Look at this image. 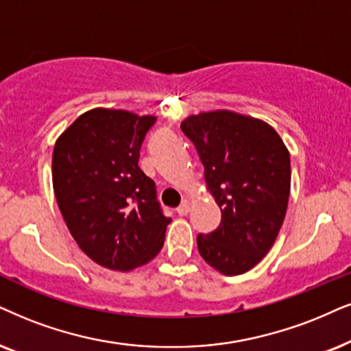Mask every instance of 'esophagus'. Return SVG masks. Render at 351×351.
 Masks as SVG:
<instances>
[{
    "label": "esophagus",
    "mask_w": 351,
    "mask_h": 351,
    "mask_svg": "<svg viewBox=\"0 0 351 351\" xmlns=\"http://www.w3.org/2000/svg\"><path fill=\"white\" fill-rule=\"evenodd\" d=\"M191 210V202L188 201V199H184L183 202H181V206L178 207V214L180 215H188Z\"/></svg>",
    "instance_id": "obj_1"
}]
</instances>
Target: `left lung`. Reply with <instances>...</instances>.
<instances>
[{
    "mask_svg": "<svg viewBox=\"0 0 351 351\" xmlns=\"http://www.w3.org/2000/svg\"><path fill=\"white\" fill-rule=\"evenodd\" d=\"M181 130L196 147L207 191L221 210L215 232L199 234L202 259L223 275L251 270L274 246L290 196V152L270 124L215 110Z\"/></svg>",
    "mask_w": 351,
    "mask_h": 351,
    "instance_id": "1",
    "label": "left lung"
}]
</instances>
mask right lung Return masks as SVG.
I'll list each match as a JSON object with an SVG mask.
<instances>
[{"label":"right lung","mask_w":351,"mask_h":351,"mask_svg":"<svg viewBox=\"0 0 351 351\" xmlns=\"http://www.w3.org/2000/svg\"><path fill=\"white\" fill-rule=\"evenodd\" d=\"M152 114L94 108L56 139L53 191L77 246L101 267L128 272L150 263L167 225L139 150Z\"/></svg>","instance_id":"1"}]
</instances>
